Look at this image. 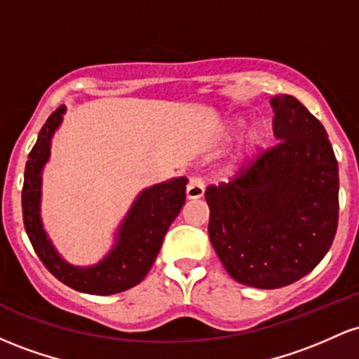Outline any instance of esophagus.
I'll use <instances>...</instances> for the list:
<instances>
[{
  "instance_id": "1",
  "label": "esophagus",
  "mask_w": 359,
  "mask_h": 359,
  "mask_svg": "<svg viewBox=\"0 0 359 359\" xmlns=\"http://www.w3.org/2000/svg\"><path fill=\"white\" fill-rule=\"evenodd\" d=\"M204 196V182L199 177H191L187 184V199L196 201Z\"/></svg>"
}]
</instances>
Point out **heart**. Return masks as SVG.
I'll return each instance as SVG.
<instances>
[{"instance_id": "1", "label": "heart", "mask_w": 359, "mask_h": 359, "mask_svg": "<svg viewBox=\"0 0 359 359\" xmlns=\"http://www.w3.org/2000/svg\"><path fill=\"white\" fill-rule=\"evenodd\" d=\"M243 125H245V121H243V119H240V118L231 119L228 128L224 130V138L229 140L233 135H236L238 131L243 128ZM265 140H266V126L265 125L257 123V125L251 126L250 130L246 131V137H245V140H243L240 154H238V158L234 163H241V162H245L246 158H250V156H253L259 150V148L265 145Z\"/></svg>"}]
</instances>
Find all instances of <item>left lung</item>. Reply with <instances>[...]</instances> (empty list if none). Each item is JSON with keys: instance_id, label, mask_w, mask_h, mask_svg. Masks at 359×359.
<instances>
[{"instance_id": "left-lung-1", "label": "left lung", "mask_w": 359, "mask_h": 359, "mask_svg": "<svg viewBox=\"0 0 359 359\" xmlns=\"http://www.w3.org/2000/svg\"><path fill=\"white\" fill-rule=\"evenodd\" d=\"M278 143L228 184L209 185V238L236 282L280 288L297 282L331 248L339 172L323 123L294 96L270 100Z\"/></svg>"}]
</instances>
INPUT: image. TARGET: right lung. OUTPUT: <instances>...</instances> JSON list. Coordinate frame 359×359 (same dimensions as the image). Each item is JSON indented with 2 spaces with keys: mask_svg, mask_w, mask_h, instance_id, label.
Returning <instances> with one entry per match:
<instances>
[{
  "mask_svg": "<svg viewBox=\"0 0 359 359\" xmlns=\"http://www.w3.org/2000/svg\"><path fill=\"white\" fill-rule=\"evenodd\" d=\"M64 113V106H59L48 116L28 155L22 191L25 231L45 269L62 283L84 294H118L138 285L147 277L162 248L167 229L185 204L187 179L179 177L145 189L118 228L114 248L93 266L71 265L53 248L40 219L42 170L50 156V140Z\"/></svg>",
  "mask_w": 359,
  "mask_h": 359,
  "instance_id": "1",
  "label": "right lung"
}]
</instances>
